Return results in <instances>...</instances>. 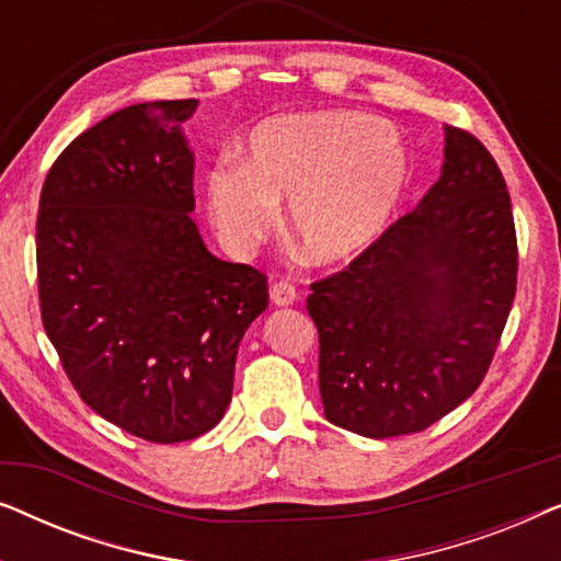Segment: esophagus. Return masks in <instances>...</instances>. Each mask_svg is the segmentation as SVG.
I'll list each match as a JSON object with an SVG mask.
<instances>
[{"label": "esophagus", "mask_w": 561, "mask_h": 561, "mask_svg": "<svg viewBox=\"0 0 561 561\" xmlns=\"http://www.w3.org/2000/svg\"><path fill=\"white\" fill-rule=\"evenodd\" d=\"M298 298V290L288 280H278L271 286V301L275 306H290Z\"/></svg>", "instance_id": "34e87169"}]
</instances>
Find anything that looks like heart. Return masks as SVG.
Here are the masks:
<instances>
[{
  "label": "heart",
  "mask_w": 561,
  "mask_h": 561,
  "mask_svg": "<svg viewBox=\"0 0 561 561\" xmlns=\"http://www.w3.org/2000/svg\"><path fill=\"white\" fill-rule=\"evenodd\" d=\"M411 179L409 152L373 117L317 112L273 117L252 129L244 163H219L204 198L221 244L248 255L278 227L313 265L363 255L393 219Z\"/></svg>",
  "instance_id": "heart-1"
}]
</instances>
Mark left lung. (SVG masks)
<instances>
[{
  "instance_id": "8db88e82",
  "label": "left lung",
  "mask_w": 561,
  "mask_h": 561,
  "mask_svg": "<svg viewBox=\"0 0 561 561\" xmlns=\"http://www.w3.org/2000/svg\"><path fill=\"white\" fill-rule=\"evenodd\" d=\"M503 173L478 137L444 127L439 181L344 271L311 283L327 419L370 439L424 432L493 363L516 296Z\"/></svg>"
}]
</instances>
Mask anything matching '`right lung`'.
<instances>
[{"instance_id":"1","label":"right lung","mask_w":561,"mask_h":561,"mask_svg":"<svg viewBox=\"0 0 561 561\" xmlns=\"http://www.w3.org/2000/svg\"><path fill=\"white\" fill-rule=\"evenodd\" d=\"M196 99L110 114L53 163L37 211L43 327L81 401L145 442L214 428L267 278L214 257L191 219Z\"/></svg>"}]
</instances>
